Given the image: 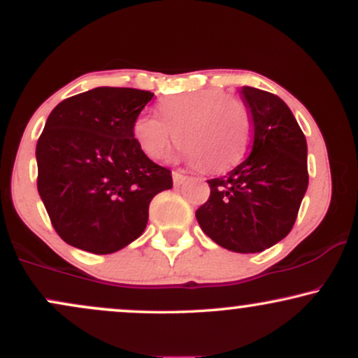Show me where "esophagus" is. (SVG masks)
<instances>
[{
  "label": "esophagus",
  "mask_w": 358,
  "mask_h": 358,
  "mask_svg": "<svg viewBox=\"0 0 358 358\" xmlns=\"http://www.w3.org/2000/svg\"><path fill=\"white\" fill-rule=\"evenodd\" d=\"M185 180H187V176L180 173V171H173V183H175V187H180V185H182Z\"/></svg>",
  "instance_id": "esophagus-1"
}]
</instances>
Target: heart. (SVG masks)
Returning <instances> with one entry per match:
<instances>
[{
  "mask_svg": "<svg viewBox=\"0 0 358 358\" xmlns=\"http://www.w3.org/2000/svg\"><path fill=\"white\" fill-rule=\"evenodd\" d=\"M158 116L141 114L133 124L138 146L148 158L159 159L171 141L185 159L210 173L231 170L250 141V113L239 97L222 90L178 94L158 104Z\"/></svg>",
  "mask_w": 358,
  "mask_h": 358,
  "instance_id": "1",
  "label": "heart"
}]
</instances>
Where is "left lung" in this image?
I'll use <instances>...</instances> for the list:
<instances>
[{"mask_svg":"<svg viewBox=\"0 0 358 358\" xmlns=\"http://www.w3.org/2000/svg\"><path fill=\"white\" fill-rule=\"evenodd\" d=\"M252 121V148L241 165L208 180L210 196L195 212L202 231L220 248L261 252L293 229L308 188V146L286 102L242 87Z\"/></svg>","mask_w":358,"mask_h":358,"instance_id":"left-lung-1","label":"left lung"}]
</instances>
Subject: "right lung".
<instances>
[{
    "mask_svg": "<svg viewBox=\"0 0 358 358\" xmlns=\"http://www.w3.org/2000/svg\"><path fill=\"white\" fill-rule=\"evenodd\" d=\"M148 90L96 87L62 101L36 143L40 199L67 244L92 254L126 248L145 232L156 193L171 171L138 146L133 124Z\"/></svg>",
    "mask_w": 358,
    "mask_h": 358,
    "instance_id": "obj_1",
    "label": "right lung"
}]
</instances>
